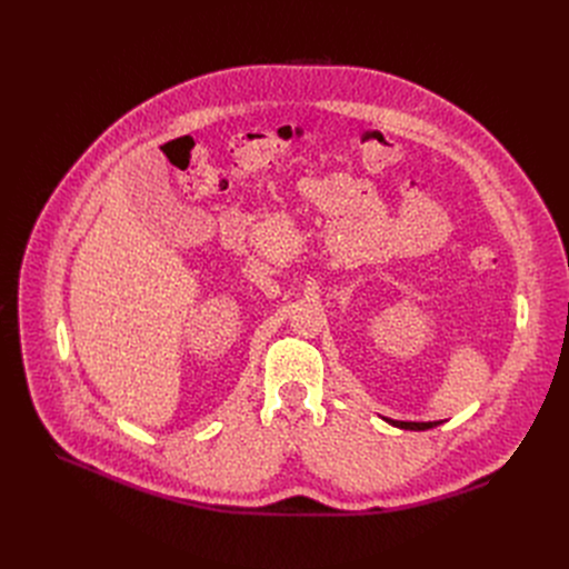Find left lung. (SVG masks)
Masks as SVG:
<instances>
[{
  "label": "left lung",
  "instance_id": "obj_1",
  "mask_svg": "<svg viewBox=\"0 0 569 569\" xmlns=\"http://www.w3.org/2000/svg\"><path fill=\"white\" fill-rule=\"evenodd\" d=\"M387 420V417H385ZM392 427H399V429H410V431H427V429H433L438 427L440 422H399V420H387Z\"/></svg>",
  "mask_w": 569,
  "mask_h": 569
}]
</instances>
